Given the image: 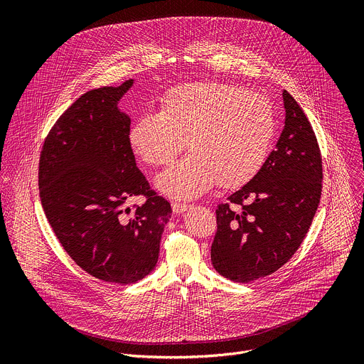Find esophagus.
Masks as SVG:
<instances>
[{"label":"esophagus","instance_id":"obj_1","mask_svg":"<svg viewBox=\"0 0 364 364\" xmlns=\"http://www.w3.org/2000/svg\"><path fill=\"white\" fill-rule=\"evenodd\" d=\"M171 207H173V212H174V213L180 215V213H184V212L188 209V204L174 201V203H171Z\"/></svg>","mask_w":364,"mask_h":364}]
</instances>
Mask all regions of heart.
I'll return each instance as SVG.
<instances>
[{
  "instance_id": "1",
  "label": "heart",
  "mask_w": 364,
  "mask_h": 364,
  "mask_svg": "<svg viewBox=\"0 0 364 364\" xmlns=\"http://www.w3.org/2000/svg\"><path fill=\"white\" fill-rule=\"evenodd\" d=\"M275 135L271 102L225 82H196L170 89L159 112L141 114L129 128V145L151 167L183 160L161 174L157 187L176 198H194L216 183L236 188L262 168Z\"/></svg>"
}]
</instances>
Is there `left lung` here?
<instances>
[{"label":"left lung","mask_w":364,"mask_h":364,"mask_svg":"<svg viewBox=\"0 0 364 364\" xmlns=\"http://www.w3.org/2000/svg\"><path fill=\"white\" fill-rule=\"evenodd\" d=\"M285 127L262 168L216 209L212 264L225 278L250 282L274 274L301 246L321 198L317 136L296 100L282 92Z\"/></svg>","instance_id":"1"}]
</instances>
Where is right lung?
Returning <instances> with one entry per match:
<instances>
[{"label":"right lung","instance_id":"obj_1","mask_svg":"<svg viewBox=\"0 0 364 364\" xmlns=\"http://www.w3.org/2000/svg\"><path fill=\"white\" fill-rule=\"evenodd\" d=\"M134 80L92 89L44 139L38 188L63 249L89 275L128 285L157 265L170 203L151 190L129 145L131 119L118 109ZM144 195L146 203H127Z\"/></svg>","mask_w":364,"mask_h":364}]
</instances>
